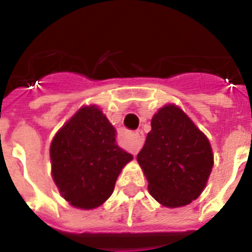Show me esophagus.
Returning a JSON list of instances; mask_svg holds the SVG:
<instances>
[{
  "mask_svg": "<svg viewBox=\"0 0 252 252\" xmlns=\"http://www.w3.org/2000/svg\"><path fill=\"white\" fill-rule=\"evenodd\" d=\"M135 142H133L132 148H131V151H132L133 155H136L137 153L140 151V149H141L142 146V142H144V133H142L141 130H137L136 132H135Z\"/></svg>",
  "mask_w": 252,
  "mask_h": 252,
  "instance_id": "obj_1",
  "label": "esophagus"
}]
</instances>
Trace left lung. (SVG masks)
<instances>
[{"mask_svg":"<svg viewBox=\"0 0 252 252\" xmlns=\"http://www.w3.org/2000/svg\"><path fill=\"white\" fill-rule=\"evenodd\" d=\"M137 161L149 192L162 206L175 208L197 199L213 166L211 144L178 107H162L151 120V131Z\"/></svg>","mask_w":252,"mask_h":252,"instance_id":"1","label":"left lung"}]
</instances>
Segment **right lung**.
Returning <instances> with one entry per match:
<instances>
[{"mask_svg":"<svg viewBox=\"0 0 252 252\" xmlns=\"http://www.w3.org/2000/svg\"><path fill=\"white\" fill-rule=\"evenodd\" d=\"M115 128L94 106L83 107L58 131L50 146L53 178L77 208L101 206L132 155L115 141Z\"/></svg>","mask_w":252,"mask_h":252,"instance_id":"add662e5","label":"right lung"}]
</instances>
